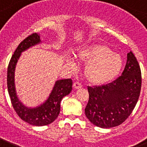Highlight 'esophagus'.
Segmentation results:
<instances>
[{
    "label": "esophagus",
    "mask_w": 147,
    "mask_h": 147,
    "mask_svg": "<svg viewBox=\"0 0 147 147\" xmlns=\"http://www.w3.org/2000/svg\"><path fill=\"white\" fill-rule=\"evenodd\" d=\"M73 87L75 89H80L82 87V84L81 83H79V82H75L73 84Z\"/></svg>",
    "instance_id": "esophagus-1"
}]
</instances>
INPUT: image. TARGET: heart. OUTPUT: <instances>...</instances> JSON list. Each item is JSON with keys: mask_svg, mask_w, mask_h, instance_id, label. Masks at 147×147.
Masks as SVG:
<instances>
[{"mask_svg": "<svg viewBox=\"0 0 147 147\" xmlns=\"http://www.w3.org/2000/svg\"><path fill=\"white\" fill-rule=\"evenodd\" d=\"M78 57L88 63L85 69L87 79L97 84L108 83L114 79L123 66L121 57L108 46L101 44L86 47L78 53ZM66 62L71 67L76 66L75 60L71 57H67Z\"/></svg>", "mask_w": 147, "mask_h": 147, "instance_id": "1", "label": "heart"}]
</instances>
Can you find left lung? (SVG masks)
Instances as JSON below:
<instances>
[{
    "instance_id": "1",
    "label": "left lung",
    "mask_w": 147,
    "mask_h": 147,
    "mask_svg": "<svg viewBox=\"0 0 147 147\" xmlns=\"http://www.w3.org/2000/svg\"><path fill=\"white\" fill-rule=\"evenodd\" d=\"M87 89L89 101L84 111L90 123L103 129L122 124L134 110L141 89V71L134 54H127L125 69L119 78Z\"/></svg>"
}]
</instances>
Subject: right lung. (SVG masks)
<instances>
[{
	"label": "right lung",
	"instance_id": "obj_1",
	"mask_svg": "<svg viewBox=\"0 0 147 147\" xmlns=\"http://www.w3.org/2000/svg\"><path fill=\"white\" fill-rule=\"evenodd\" d=\"M40 42L39 34L36 33L24 39L15 51L7 69V88L13 108L22 120L36 126L49 125L55 121L60 113V102L64 96L69 94L72 89L71 79L58 80L55 82L49 98L40 105L28 108L18 99L15 87V71L17 62L23 51Z\"/></svg>",
	"mask_w": 147,
	"mask_h": 147
}]
</instances>
